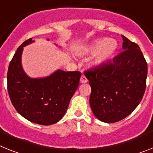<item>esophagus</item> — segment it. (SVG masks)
<instances>
[{
  "instance_id": "1",
  "label": "esophagus",
  "mask_w": 153,
  "mask_h": 153,
  "mask_svg": "<svg viewBox=\"0 0 153 153\" xmlns=\"http://www.w3.org/2000/svg\"><path fill=\"white\" fill-rule=\"evenodd\" d=\"M80 82H81V83H86L87 82H88V79H86V77L85 76L84 74H82V77H81Z\"/></svg>"
}]
</instances>
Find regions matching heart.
Masks as SVG:
<instances>
[{
  "mask_svg": "<svg viewBox=\"0 0 153 153\" xmlns=\"http://www.w3.org/2000/svg\"><path fill=\"white\" fill-rule=\"evenodd\" d=\"M117 49V43L115 40H109L107 38L97 39L85 48V52L87 53H95L96 55L92 60V65L100 67L104 65L114 54Z\"/></svg>",
  "mask_w": 153,
  "mask_h": 153,
  "instance_id": "obj_1",
  "label": "heart"
}]
</instances>
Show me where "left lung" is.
I'll return each instance as SVG.
<instances>
[{
    "mask_svg": "<svg viewBox=\"0 0 153 153\" xmlns=\"http://www.w3.org/2000/svg\"><path fill=\"white\" fill-rule=\"evenodd\" d=\"M122 53L113 61L85 71L92 92L89 103L105 123L123 120L138 106L145 93L148 66L138 45L124 36Z\"/></svg>",
    "mask_w": 153,
    "mask_h": 153,
    "instance_id": "obj_1",
    "label": "left lung"
}]
</instances>
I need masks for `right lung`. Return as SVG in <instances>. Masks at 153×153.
Returning <instances> with one entry per match:
<instances>
[{"mask_svg": "<svg viewBox=\"0 0 153 153\" xmlns=\"http://www.w3.org/2000/svg\"><path fill=\"white\" fill-rule=\"evenodd\" d=\"M32 43V39L25 41L9 64L7 91L11 103L23 117L35 124L51 125L65 114L82 74L58 69L49 76L30 78L22 68V55L23 47Z\"/></svg>", "mask_w": 153, "mask_h": 153, "instance_id": "right-lung-1", "label": "right lung"}]
</instances>
